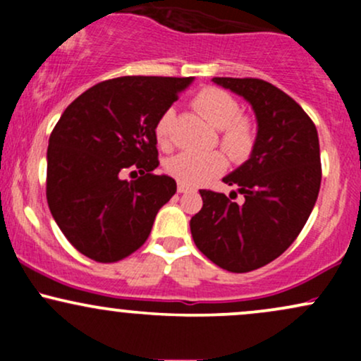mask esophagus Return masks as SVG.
Listing matches in <instances>:
<instances>
[{
    "label": "esophagus",
    "mask_w": 361,
    "mask_h": 361,
    "mask_svg": "<svg viewBox=\"0 0 361 361\" xmlns=\"http://www.w3.org/2000/svg\"><path fill=\"white\" fill-rule=\"evenodd\" d=\"M188 192H192V188H190V186H186L183 183H178V193H188Z\"/></svg>",
    "instance_id": "obj_1"
}]
</instances>
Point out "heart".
<instances>
[{
  "instance_id": "b5f03b06",
  "label": "heart",
  "mask_w": 361,
  "mask_h": 361,
  "mask_svg": "<svg viewBox=\"0 0 361 361\" xmlns=\"http://www.w3.org/2000/svg\"><path fill=\"white\" fill-rule=\"evenodd\" d=\"M195 109L200 111L215 128H221V146L233 157H244L251 151L255 134L250 120L239 117L241 106L226 91L205 88L195 97ZM173 110H166L156 123V139L159 146H169L173 126ZM226 169V157L221 152H180L169 157L166 171L183 185H202Z\"/></svg>"
}]
</instances>
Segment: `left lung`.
<instances>
[{"label":"left lung","instance_id":"left-lung-1","mask_svg":"<svg viewBox=\"0 0 361 361\" xmlns=\"http://www.w3.org/2000/svg\"><path fill=\"white\" fill-rule=\"evenodd\" d=\"M212 81L250 103L258 132L250 159L224 176V183L235 185L244 195L243 204L200 190L204 207L192 217L190 229L212 263L246 273L279 258L316 205L321 188L317 128L299 103L271 82L255 78Z\"/></svg>","mask_w":361,"mask_h":361}]
</instances>
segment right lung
<instances>
[{
	"label": "right lung",
	"mask_w": 361,
	"mask_h": 361,
	"mask_svg": "<svg viewBox=\"0 0 361 361\" xmlns=\"http://www.w3.org/2000/svg\"><path fill=\"white\" fill-rule=\"evenodd\" d=\"M193 78L123 76L94 85L54 127L47 147V204L81 255L114 263L139 250L156 214L176 193L154 175L156 123ZM137 180H123L127 169ZM137 173V171H132Z\"/></svg>",
	"instance_id": "add662e5"
}]
</instances>
